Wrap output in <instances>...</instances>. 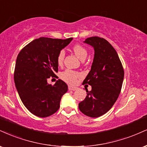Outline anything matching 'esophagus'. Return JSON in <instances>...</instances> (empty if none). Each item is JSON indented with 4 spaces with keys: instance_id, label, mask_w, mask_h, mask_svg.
Segmentation results:
<instances>
[{
    "instance_id": "esophagus-1",
    "label": "esophagus",
    "mask_w": 147,
    "mask_h": 147,
    "mask_svg": "<svg viewBox=\"0 0 147 147\" xmlns=\"http://www.w3.org/2000/svg\"><path fill=\"white\" fill-rule=\"evenodd\" d=\"M77 89V88L74 87V86H68V90H76Z\"/></svg>"
}]
</instances>
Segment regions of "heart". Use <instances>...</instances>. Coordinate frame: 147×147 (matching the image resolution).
Masks as SVG:
<instances>
[{"instance_id": "heart-1", "label": "heart", "mask_w": 147, "mask_h": 147, "mask_svg": "<svg viewBox=\"0 0 147 147\" xmlns=\"http://www.w3.org/2000/svg\"><path fill=\"white\" fill-rule=\"evenodd\" d=\"M73 51L81 60H84L88 55V51L84 47L81 45H76L73 47ZM65 57V51L61 50L59 51L57 55V63L59 65L62 64L63 59ZM79 75V72L74 71V70L67 69L61 74V77L63 81H66L69 84H75L77 79Z\"/></svg>"}]
</instances>
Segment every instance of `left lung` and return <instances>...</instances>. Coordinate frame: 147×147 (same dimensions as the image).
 I'll list each match as a JSON object with an SVG mask.
<instances>
[{
    "mask_svg": "<svg viewBox=\"0 0 147 147\" xmlns=\"http://www.w3.org/2000/svg\"><path fill=\"white\" fill-rule=\"evenodd\" d=\"M84 43L94 50L91 70L83 84H89L86 98L79 103L83 114L92 118L105 114L112 108L121 92L124 70L118 53L110 44L99 37H91Z\"/></svg>",
    "mask_w": 147,
    "mask_h": 147,
    "instance_id": "left-lung-1",
    "label": "left lung"
}]
</instances>
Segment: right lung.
Segmentation results:
<instances>
[{
  "label": "right lung",
  "mask_w": 147,
  "mask_h": 147,
  "mask_svg": "<svg viewBox=\"0 0 147 147\" xmlns=\"http://www.w3.org/2000/svg\"><path fill=\"white\" fill-rule=\"evenodd\" d=\"M40 38L24 47L18 55L14 82L22 103L38 117L51 116L59 108L68 86L61 79L53 86L47 79L58 72L57 55L72 40Z\"/></svg>",
  "instance_id": "add662e5"
}]
</instances>
